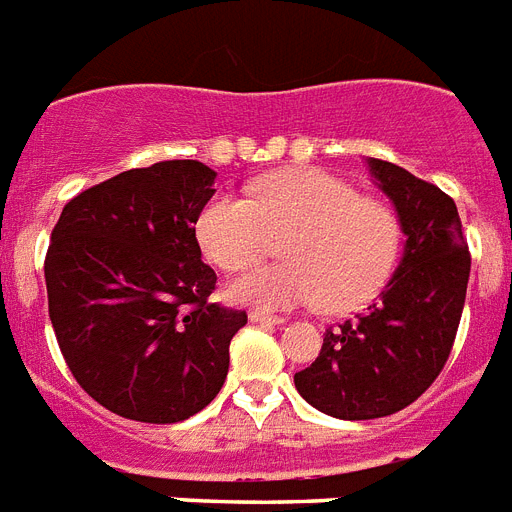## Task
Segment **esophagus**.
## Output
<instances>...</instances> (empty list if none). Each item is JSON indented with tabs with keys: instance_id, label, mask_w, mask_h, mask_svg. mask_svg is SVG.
Returning a JSON list of instances; mask_svg holds the SVG:
<instances>
[{
	"instance_id": "esophagus-1",
	"label": "esophagus",
	"mask_w": 512,
	"mask_h": 512,
	"mask_svg": "<svg viewBox=\"0 0 512 512\" xmlns=\"http://www.w3.org/2000/svg\"><path fill=\"white\" fill-rule=\"evenodd\" d=\"M249 322H260V325H283V317L278 315H268V312H260V309H255V312H249Z\"/></svg>"
}]
</instances>
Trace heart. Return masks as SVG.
I'll return each instance as SVG.
<instances>
[{
    "label": "heart",
    "instance_id": "b5f03b06",
    "mask_svg": "<svg viewBox=\"0 0 512 512\" xmlns=\"http://www.w3.org/2000/svg\"><path fill=\"white\" fill-rule=\"evenodd\" d=\"M195 234L205 257L221 270L257 263L270 234H286L281 255L289 260L229 283L234 302L260 309L322 299L333 312H349L388 281L401 244L393 210L315 169L265 176L249 187V200L221 192L200 210Z\"/></svg>",
    "mask_w": 512,
    "mask_h": 512
}]
</instances>
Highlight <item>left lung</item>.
Instances as JSON below:
<instances>
[{
    "instance_id": "left-lung-1",
    "label": "left lung",
    "mask_w": 512,
    "mask_h": 512,
    "mask_svg": "<svg viewBox=\"0 0 512 512\" xmlns=\"http://www.w3.org/2000/svg\"><path fill=\"white\" fill-rule=\"evenodd\" d=\"M393 203L403 257L367 312L325 330L322 349L294 385L336 419H377L406 409L435 382L453 349L471 257L458 208L440 187L395 163L367 158Z\"/></svg>"
}]
</instances>
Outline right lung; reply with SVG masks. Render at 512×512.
<instances>
[{"mask_svg":"<svg viewBox=\"0 0 512 512\" xmlns=\"http://www.w3.org/2000/svg\"><path fill=\"white\" fill-rule=\"evenodd\" d=\"M200 161H158L64 205L44 276L49 317L80 388L124 419L184 422L229 372L247 315L210 304L216 273L195 223L216 195Z\"/></svg>","mask_w":512,"mask_h":512,"instance_id":"add662e5","label":"right lung"}]
</instances>
